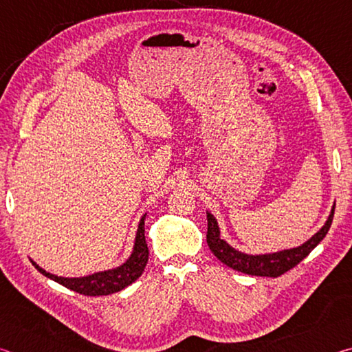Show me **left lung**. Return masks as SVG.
<instances>
[{"label":"left lung","mask_w":352,"mask_h":352,"mask_svg":"<svg viewBox=\"0 0 352 352\" xmlns=\"http://www.w3.org/2000/svg\"><path fill=\"white\" fill-rule=\"evenodd\" d=\"M333 211H336V205L332 206L329 217H327L326 223L321 226L318 233L314 234L311 239L302 243V245L283 250V252H276V253H267V254H247L231 247L228 242H225L222 237H220L217 220L214 219L211 212H206V219H208L206 242H208V247H210L211 252L214 253V256H216L220 262H223L225 265L231 267L233 270L247 273V275H253V276L276 278L300 264V262L305 259L321 241H323V237L327 234V231L331 228Z\"/></svg>","instance_id":"1"}]
</instances>
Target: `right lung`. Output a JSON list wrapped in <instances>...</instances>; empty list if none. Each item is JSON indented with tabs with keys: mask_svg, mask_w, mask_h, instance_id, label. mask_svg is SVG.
Here are the masks:
<instances>
[{
	"mask_svg": "<svg viewBox=\"0 0 352 352\" xmlns=\"http://www.w3.org/2000/svg\"><path fill=\"white\" fill-rule=\"evenodd\" d=\"M144 219H146V214L140 220L132 254H130V258L124 262L122 265L116 267V269L98 272V273H93V275L80 276V278H63V276L52 275V273L43 270L40 265L35 264L32 259L31 262L41 275H45L46 278H50L52 281L62 284L67 289L74 290L80 295L100 296V295L115 294V292L126 289L127 285L135 283L136 279L141 276V273L144 272V267L148 259V248H147L146 236H144Z\"/></svg>",
	"mask_w": 352,
	"mask_h": 352,
	"instance_id": "obj_1",
	"label": "right lung"
}]
</instances>
